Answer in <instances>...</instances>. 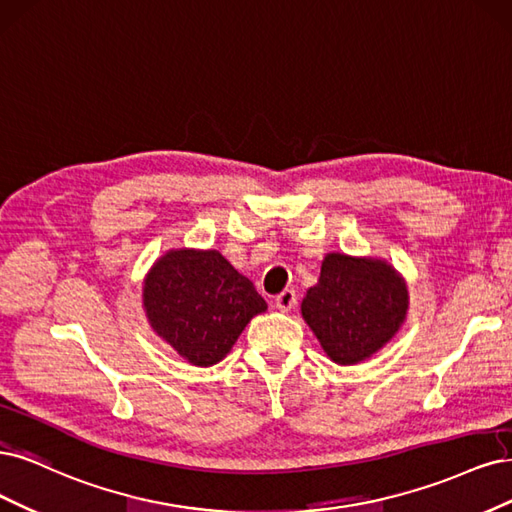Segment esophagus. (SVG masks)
<instances>
[{
    "instance_id": "esophagus-1",
    "label": "esophagus",
    "mask_w": 512,
    "mask_h": 512,
    "mask_svg": "<svg viewBox=\"0 0 512 512\" xmlns=\"http://www.w3.org/2000/svg\"><path fill=\"white\" fill-rule=\"evenodd\" d=\"M295 302H298V295H295L293 289H285L283 293L276 295V308L283 310V312L291 310L295 306Z\"/></svg>"
}]
</instances>
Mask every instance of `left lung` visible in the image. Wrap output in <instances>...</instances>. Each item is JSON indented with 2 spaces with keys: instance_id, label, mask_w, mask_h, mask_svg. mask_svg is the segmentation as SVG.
Segmentation results:
<instances>
[{
  "instance_id": "8db88e82",
  "label": "left lung",
  "mask_w": 512,
  "mask_h": 512,
  "mask_svg": "<svg viewBox=\"0 0 512 512\" xmlns=\"http://www.w3.org/2000/svg\"><path fill=\"white\" fill-rule=\"evenodd\" d=\"M406 308L404 280L385 261L329 253L319 283L302 302V315L329 359L353 366L395 336Z\"/></svg>"
}]
</instances>
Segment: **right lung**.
<instances>
[{"instance_id":"obj_1","label":"right lung","mask_w":512,"mask_h":512,"mask_svg":"<svg viewBox=\"0 0 512 512\" xmlns=\"http://www.w3.org/2000/svg\"><path fill=\"white\" fill-rule=\"evenodd\" d=\"M144 308L155 332L193 366H212L266 300L219 251H170L144 280Z\"/></svg>"}]
</instances>
